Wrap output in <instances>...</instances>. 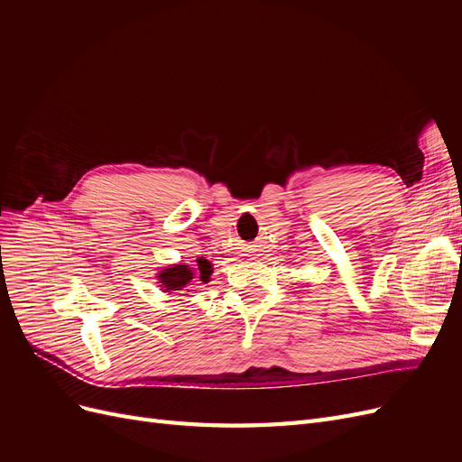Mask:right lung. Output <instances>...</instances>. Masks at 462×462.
Returning <instances> with one entry per match:
<instances>
[{
  "label": "right lung",
  "mask_w": 462,
  "mask_h": 462,
  "mask_svg": "<svg viewBox=\"0 0 462 462\" xmlns=\"http://www.w3.org/2000/svg\"><path fill=\"white\" fill-rule=\"evenodd\" d=\"M212 263L208 260H204L202 256H199L197 263H194V268L187 263H175L171 268H165L158 273L160 279V287L163 289V292H171V291H183L192 279L199 277V282L208 283L209 282V275H212Z\"/></svg>",
  "instance_id": "1"
}]
</instances>
